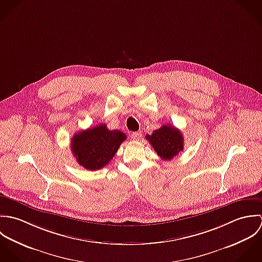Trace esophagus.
<instances>
[{
    "label": "esophagus",
    "mask_w": 262,
    "mask_h": 262,
    "mask_svg": "<svg viewBox=\"0 0 262 262\" xmlns=\"http://www.w3.org/2000/svg\"><path fill=\"white\" fill-rule=\"evenodd\" d=\"M141 137H142V133L141 132H136V133H133L130 135V138L134 141H139L141 139Z\"/></svg>",
    "instance_id": "1"
}]
</instances>
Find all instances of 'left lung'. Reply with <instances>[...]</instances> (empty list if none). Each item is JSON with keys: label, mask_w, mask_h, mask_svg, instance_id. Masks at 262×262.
<instances>
[{"label": "left lung", "mask_w": 262, "mask_h": 262, "mask_svg": "<svg viewBox=\"0 0 262 262\" xmlns=\"http://www.w3.org/2000/svg\"><path fill=\"white\" fill-rule=\"evenodd\" d=\"M146 139L150 142L158 156L163 160H171L183 150V136L181 132L170 125L165 124L153 134L147 135Z\"/></svg>", "instance_id": "8db88e82"}]
</instances>
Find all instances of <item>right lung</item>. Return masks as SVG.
<instances>
[{"label":"right lung","instance_id":"right-lung-1","mask_svg":"<svg viewBox=\"0 0 262 262\" xmlns=\"http://www.w3.org/2000/svg\"><path fill=\"white\" fill-rule=\"evenodd\" d=\"M125 139V134L120 130H109L106 124H99L75 134L71 150L80 166L95 171L111 161Z\"/></svg>","mask_w":262,"mask_h":262}]
</instances>
